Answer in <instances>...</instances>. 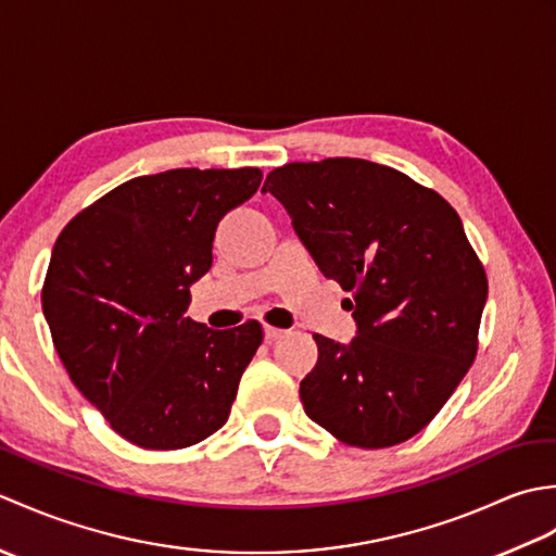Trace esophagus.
Listing matches in <instances>:
<instances>
[{"label":"esophagus","instance_id":"34e87169","mask_svg":"<svg viewBox=\"0 0 556 556\" xmlns=\"http://www.w3.org/2000/svg\"><path fill=\"white\" fill-rule=\"evenodd\" d=\"M285 334H287L285 329L271 327V325H265V339H267V341H277V339H281Z\"/></svg>","mask_w":556,"mask_h":556}]
</instances>
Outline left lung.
I'll list each match as a JSON object with an SVG mask.
<instances>
[{
	"mask_svg": "<svg viewBox=\"0 0 556 556\" xmlns=\"http://www.w3.org/2000/svg\"><path fill=\"white\" fill-rule=\"evenodd\" d=\"M263 193L287 207L323 275L353 296L356 339L313 337L305 413L351 446L410 440L478 353L488 277L456 210L410 176L356 157L285 164Z\"/></svg>",
	"mask_w": 556,
	"mask_h": 556,
	"instance_id": "8db88e82",
	"label": "left lung"
}]
</instances>
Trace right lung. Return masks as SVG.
Here are the masks:
<instances>
[{
    "label": "right lung",
    "mask_w": 556,
    "mask_h": 556,
    "mask_svg": "<svg viewBox=\"0 0 556 556\" xmlns=\"http://www.w3.org/2000/svg\"><path fill=\"white\" fill-rule=\"evenodd\" d=\"M260 181L255 167L136 176L59 233L42 287L54 349L78 392L136 446H191L229 418L263 327L219 332L184 313L212 267L219 219Z\"/></svg>",
    "instance_id": "add662e5"
}]
</instances>
